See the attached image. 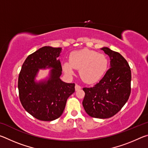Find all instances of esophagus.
I'll return each instance as SVG.
<instances>
[{
  "instance_id": "34e87169",
  "label": "esophagus",
  "mask_w": 148,
  "mask_h": 148,
  "mask_svg": "<svg viewBox=\"0 0 148 148\" xmlns=\"http://www.w3.org/2000/svg\"><path fill=\"white\" fill-rule=\"evenodd\" d=\"M81 88H82L81 86H79V85L76 84V86H75V89H76V91H77V90H79Z\"/></svg>"
}]
</instances>
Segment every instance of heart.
Returning <instances> with one entry per match:
<instances>
[{"instance_id":"heart-1","label":"heart","mask_w":148,"mask_h":148,"mask_svg":"<svg viewBox=\"0 0 148 148\" xmlns=\"http://www.w3.org/2000/svg\"><path fill=\"white\" fill-rule=\"evenodd\" d=\"M108 60L103 53L89 49L72 52L69 61H65L62 69L67 74L72 75L74 69L79 70V76L87 84H94L101 79L108 69Z\"/></svg>"}]
</instances>
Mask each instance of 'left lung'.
I'll return each mask as SVG.
<instances>
[{
    "mask_svg": "<svg viewBox=\"0 0 148 148\" xmlns=\"http://www.w3.org/2000/svg\"><path fill=\"white\" fill-rule=\"evenodd\" d=\"M110 57V68L98 84L84 87L82 102L86 113L95 118L114 116L126 103L131 94V71L129 63L118 52L101 48Z\"/></svg>",
    "mask_w": 148,
    "mask_h": 148,
    "instance_id": "8db88e82",
    "label": "left lung"
}]
</instances>
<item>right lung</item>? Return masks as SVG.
Masks as SVG:
<instances>
[{"label": "right lung", "mask_w": 148, "mask_h": 148, "mask_svg": "<svg viewBox=\"0 0 148 148\" xmlns=\"http://www.w3.org/2000/svg\"><path fill=\"white\" fill-rule=\"evenodd\" d=\"M61 47L44 46L27 57L18 77L19 97L25 110L37 119L51 121L61 116L66 101L75 91V84L60 79ZM52 68L47 80L37 82L39 69Z\"/></svg>", "instance_id": "obj_1"}]
</instances>
